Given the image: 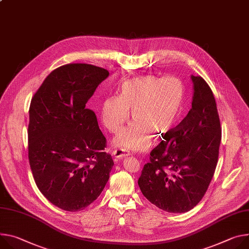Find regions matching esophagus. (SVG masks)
<instances>
[{"label": "esophagus", "mask_w": 249, "mask_h": 249, "mask_svg": "<svg viewBox=\"0 0 249 249\" xmlns=\"http://www.w3.org/2000/svg\"><path fill=\"white\" fill-rule=\"evenodd\" d=\"M129 155H130V153L128 151H126L125 149H121V148L115 149L114 151H113V156L117 158V159H120V158H123V157H127Z\"/></svg>", "instance_id": "esophagus-1"}]
</instances>
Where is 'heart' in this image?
<instances>
[{
  "label": "heart",
  "instance_id": "heart-1",
  "mask_svg": "<svg viewBox=\"0 0 249 249\" xmlns=\"http://www.w3.org/2000/svg\"><path fill=\"white\" fill-rule=\"evenodd\" d=\"M186 89L178 77L144 75L122 84L119 96L105 99L103 122L113 133L118 132L130 118L135 121L116 138V145L130 150H144L150 135L163 138L176 127L185 105Z\"/></svg>",
  "mask_w": 249,
  "mask_h": 249
}]
</instances>
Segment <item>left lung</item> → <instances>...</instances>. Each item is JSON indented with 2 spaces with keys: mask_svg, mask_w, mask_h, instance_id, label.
<instances>
[{
  "mask_svg": "<svg viewBox=\"0 0 249 249\" xmlns=\"http://www.w3.org/2000/svg\"><path fill=\"white\" fill-rule=\"evenodd\" d=\"M188 115L150 153L138 185L145 197L173 213L191 211L205 196L218 160L221 127L209 84L192 75Z\"/></svg>",
  "mask_w": 249,
  "mask_h": 249,
  "instance_id": "left-lung-1",
  "label": "left lung"
}]
</instances>
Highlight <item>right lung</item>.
I'll return each mask as SVG.
<instances>
[{"label": "right lung", "mask_w": 249, "mask_h": 249, "mask_svg": "<svg viewBox=\"0 0 249 249\" xmlns=\"http://www.w3.org/2000/svg\"><path fill=\"white\" fill-rule=\"evenodd\" d=\"M87 63L57 67L32 98L29 161L35 182L53 205L82 211L103 191L114 165L104 152L106 138L87 102L108 77Z\"/></svg>", "instance_id": "right-lung-1"}]
</instances>
